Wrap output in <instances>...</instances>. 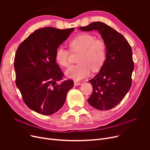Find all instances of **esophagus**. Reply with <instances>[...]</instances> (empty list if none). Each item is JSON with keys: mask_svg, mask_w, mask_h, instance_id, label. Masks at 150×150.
Here are the masks:
<instances>
[{"mask_svg": "<svg viewBox=\"0 0 150 150\" xmlns=\"http://www.w3.org/2000/svg\"><path fill=\"white\" fill-rule=\"evenodd\" d=\"M81 84V83L80 82H78V81H74V85L75 86H78V85H80Z\"/></svg>", "mask_w": 150, "mask_h": 150, "instance_id": "34e87169", "label": "esophagus"}]
</instances>
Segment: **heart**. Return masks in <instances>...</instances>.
<instances>
[{
    "instance_id": "heart-1",
    "label": "heart",
    "mask_w": 150,
    "mask_h": 150,
    "mask_svg": "<svg viewBox=\"0 0 150 150\" xmlns=\"http://www.w3.org/2000/svg\"><path fill=\"white\" fill-rule=\"evenodd\" d=\"M70 52L78 53V64L70 66L65 72L66 75L75 80H80L87 77L91 72L98 70L106 59L107 46L102 39L96 38L89 33L78 35L69 42ZM69 52L59 47L54 53V59L58 64L64 67L69 65Z\"/></svg>"
}]
</instances>
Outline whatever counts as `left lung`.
<instances>
[{"mask_svg":"<svg viewBox=\"0 0 150 150\" xmlns=\"http://www.w3.org/2000/svg\"><path fill=\"white\" fill-rule=\"evenodd\" d=\"M79 29L98 30L106 44L104 64L99 73L89 81L93 91L88 101L97 109H111L120 103L131 88L134 70L131 47L121 33L101 22H94Z\"/></svg>","mask_w":150,"mask_h":150,"instance_id":"left-lung-1","label":"left lung"}]
</instances>
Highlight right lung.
Returning a JSON list of instances; mask_svg holds the SVG:
<instances>
[{
    "mask_svg": "<svg viewBox=\"0 0 150 150\" xmlns=\"http://www.w3.org/2000/svg\"><path fill=\"white\" fill-rule=\"evenodd\" d=\"M74 30L39 28L16 50L14 60L16 84L26 105L39 114L52 115L57 112L74 86L71 80L57 84L64 74L54 59L56 49Z\"/></svg>",
    "mask_w": 150,
    "mask_h": 150,
    "instance_id": "1",
    "label": "right lung"
}]
</instances>
